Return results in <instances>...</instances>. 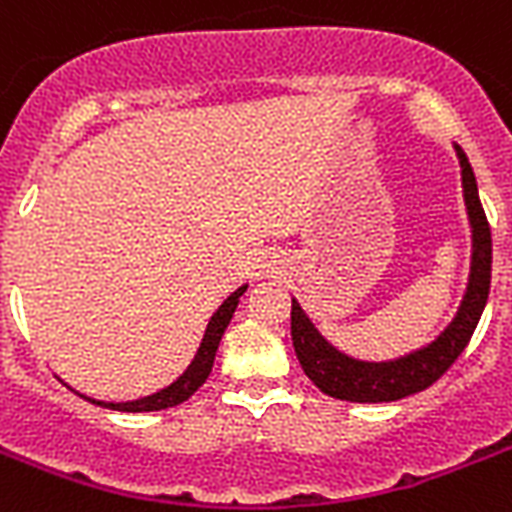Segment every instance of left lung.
<instances>
[{
  "instance_id": "8db88e82",
  "label": "left lung",
  "mask_w": 512,
  "mask_h": 512,
  "mask_svg": "<svg viewBox=\"0 0 512 512\" xmlns=\"http://www.w3.org/2000/svg\"><path fill=\"white\" fill-rule=\"evenodd\" d=\"M460 169H463V192L468 206L470 230H473V259H470L468 290L463 304L457 309V317L433 343L412 351L407 357L391 359V362H359L338 349L317 333V327L309 322L304 309L293 301L290 306V335L293 349L304 367L306 378L320 388L322 394L343 399V402H396L404 396L418 394L433 386L436 380L455 365L468 346L470 335L476 330L486 298H489V282H492V230L486 222L484 208L478 200V187L468 155L463 147L455 145Z\"/></svg>"
}]
</instances>
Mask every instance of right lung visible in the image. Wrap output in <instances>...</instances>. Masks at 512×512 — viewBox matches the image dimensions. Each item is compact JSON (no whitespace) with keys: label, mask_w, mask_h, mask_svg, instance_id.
<instances>
[{"label":"right lung","mask_w":512,"mask_h":512,"mask_svg":"<svg viewBox=\"0 0 512 512\" xmlns=\"http://www.w3.org/2000/svg\"><path fill=\"white\" fill-rule=\"evenodd\" d=\"M245 288H248V285L237 288L235 293H232V296L227 298L219 309H216V314L211 317V322H208L206 335H203V343H200L198 354H195L190 367H187V370L182 372L171 386L161 388L158 394H150L145 396V399H134V402L116 404V402H97V399H89V402L100 404V407H108V410H118V412L169 410V407H177V404L187 402V399H190V396L195 394L203 383H206L208 372H211V367H214V357H216V349H219V341H222L224 330H227V325H230L232 314H235L237 309V301H240V296L245 293Z\"/></svg>","instance_id":"obj_1"}]
</instances>
